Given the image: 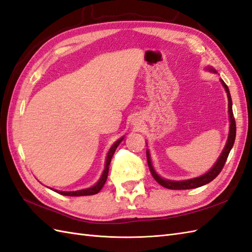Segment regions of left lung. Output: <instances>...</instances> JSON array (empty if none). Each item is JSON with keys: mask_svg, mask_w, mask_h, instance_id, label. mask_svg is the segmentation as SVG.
Here are the masks:
<instances>
[{"mask_svg": "<svg viewBox=\"0 0 252 252\" xmlns=\"http://www.w3.org/2000/svg\"><path fill=\"white\" fill-rule=\"evenodd\" d=\"M208 69L210 72L217 73L213 67H208ZM221 84H222V86L224 87V89L226 91V94H227V101H229V117H230V132H229V136H227L226 144L224 146V149L222 150V153H221L220 157L218 158L217 162L215 163L214 166L210 168L206 174H204V175H202V176L196 177V178L187 179V180H179V181L161 178L159 175L156 173V171L153 167V164H151L150 155H149V151L147 150V162H148L150 173H151V175H153V177L157 180V183L160 184L162 187H164V188L171 189V190H187V189L198 188V187H202L204 185L210 183L212 180H214L220 174V172L222 171V168H223V166L225 164V161L227 159V157H229L230 151H231L233 145H234V142H235L236 124H235V119H234V115H233L232 98H231L229 88H227V86L225 85V83L222 79H221Z\"/></svg>", "mask_w": 252, "mask_h": 252, "instance_id": "8db88e82", "label": "left lung"}]
</instances>
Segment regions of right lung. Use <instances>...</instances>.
Segmentation results:
<instances>
[{
    "label": "right lung",
    "instance_id": "1",
    "mask_svg": "<svg viewBox=\"0 0 252 252\" xmlns=\"http://www.w3.org/2000/svg\"><path fill=\"white\" fill-rule=\"evenodd\" d=\"M122 139H124V137H121L120 139L117 140L116 143H114V145L110 147L108 154H107V158H106V163H105V168L103 171V174L101 178L98 179L97 183L91 187V188H87V189H83V190H78V191H71V192H67V191H58V190H55L57 193H59V194H62V195H67V196H83V195H93V194H96V193H98L99 191H101V189L103 188V186L105 185V183H106V179H107V176H108V169H109V164H110V161H112V158L115 154V151L117 149V147H118L119 144L122 142Z\"/></svg>",
    "mask_w": 252,
    "mask_h": 252
}]
</instances>
